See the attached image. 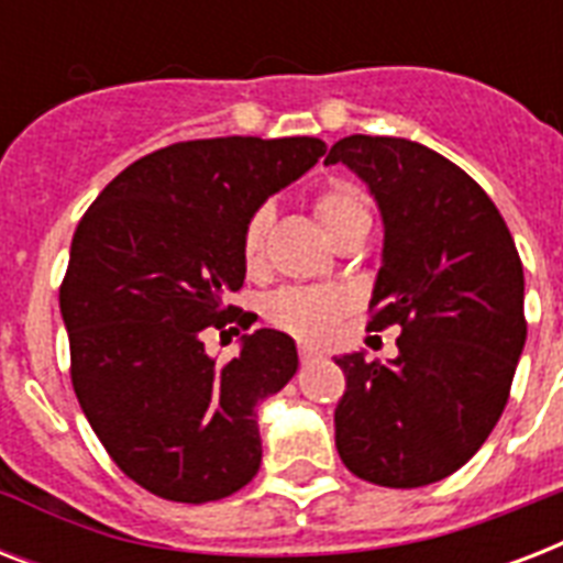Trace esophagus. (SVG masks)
I'll list each match as a JSON object with an SVG mask.
<instances>
[{
    "mask_svg": "<svg viewBox=\"0 0 563 563\" xmlns=\"http://www.w3.org/2000/svg\"><path fill=\"white\" fill-rule=\"evenodd\" d=\"M318 356H321V353H318L316 347H309V344H300V362H303V365H309V362H316Z\"/></svg>",
    "mask_w": 563,
    "mask_h": 563,
    "instance_id": "1",
    "label": "esophagus"
}]
</instances>
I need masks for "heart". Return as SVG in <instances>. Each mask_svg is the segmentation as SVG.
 <instances>
[{
    "label": "heart",
    "instance_id": "heart-1",
    "mask_svg": "<svg viewBox=\"0 0 563 563\" xmlns=\"http://www.w3.org/2000/svg\"><path fill=\"white\" fill-rule=\"evenodd\" d=\"M316 219L327 239H333L347 221L368 216L362 195L351 184H330L316 195ZM274 212L272 207H260L251 212L242 230V260L247 274L265 272V251H268V233H272ZM353 307V298L342 289L327 286H286L274 291L265 300V318L286 333L298 335L303 342H327L333 339L335 327Z\"/></svg>",
    "mask_w": 563,
    "mask_h": 563
}]
</instances>
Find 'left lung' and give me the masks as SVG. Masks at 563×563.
Listing matches in <instances>:
<instances>
[{"instance_id": "8db88e82", "label": "left lung", "mask_w": 563, "mask_h": 563, "mask_svg": "<svg viewBox=\"0 0 563 563\" xmlns=\"http://www.w3.org/2000/svg\"><path fill=\"white\" fill-rule=\"evenodd\" d=\"M356 172L383 216L368 330L400 327L397 360L339 356L344 467L383 488L446 479L506 409L526 344L523 263L485 189L400 136H344L327 154Z\"/></svg>"}]
</instances>
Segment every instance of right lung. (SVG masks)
<instances>
[{
	"label": "right lung",
	"mask_w": 563,
	"mask_h": 563,
	"mask_svg": "<svg viewBox=\"0 0 563 563\" xmlns=\"http://www.w3.org/2000/svg\"><path fill=\"white\" fill-rule=\"evenodd\" d=\"M324 152L316 136L166 145L119 172L75 228L60 283L75 397L154 497L212 503L260 471L256 406L295 376L298 347L256 330L219 365L201 333L251 327V312L224 307L245 283V221Z\"/></svg>",
	"instance_id": "add662e5"
}]
</instances>
